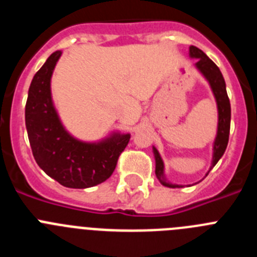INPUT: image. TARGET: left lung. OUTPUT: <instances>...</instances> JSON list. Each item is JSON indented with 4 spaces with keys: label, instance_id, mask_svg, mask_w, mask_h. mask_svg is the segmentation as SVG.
Here are the masks:
<instances>
[{
    "label": "left lung",
    "instance_id": "1",
    "mask_svg": "<svg viewBox=\"0 0 257 257\" xmlns=\"http://www.w3.org/2000/svg\"><path fill=\"white\" fill-rule=\"evenodd\" d=\"M189 58L197 59L194 67L210 85L217 106V130L212 144V161H211L210 169L206 174L207 176L208 172L219 162V160L225 152L226 145H228L229 131H230V101H229L228 94H226L225 81H224V77H222L219 67L206 55L205 52L196 46L189 47ZM153 154L154 161H156V176L160 183L167 188H183V185L180 184H172L167 180L165 174V163H163L162 157H161L160 152L157 151L156 147H153Z\"/></svg>",
    "mask_w": 257,
    "mask_h": 257
}]
</instances>
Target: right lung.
Returning a JSON list of instances; mask_svg holds the SVG:
<instances>
[{
    "label": "right lung",
    "instance_id": "1",
    "mask_svg": "<svg viewBox=\"0 0 257 257\" xmlns=\"http://www.w3.org/2000/svg\"><path fill=\"white\" fill-rule=\"evenodd\" d=\"M60 56V50L52 52L32 79L26 104L27 133L41 170L63 187L85 189L113 174L131 135L112 131L96 142H83L65 128L51 94V77Z\"/></svg>",
    "mask_w": 257,
    "mask_h": 257
}]
</instances>
